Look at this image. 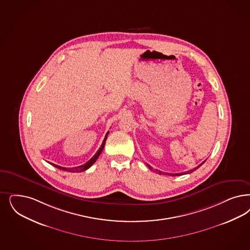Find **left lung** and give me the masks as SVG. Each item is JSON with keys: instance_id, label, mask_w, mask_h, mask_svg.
Segmentation results:
<instances>
[{"instance_id": "8db88e82", "label": "left lung", "mask_w": 250, "mask_h": 250, "mask_svg": "<svg viewBox=\"0 0 250 250\" xmlns=\"http://www.w3.org/2000/svg\"><path fill=\"white\" fill-rule=\"evenodd\" d=\"M205 162H206V161H204L203 163H201V164H199L198 166H197L196 168H194V169L190 170V171H188V173H190V172L196 171V170H197V169H198V168H199V167H200V166H201L202 164H204ZM146 165H147V167H148V168H149L150 170H152V167H151V166H149L148 164H146ZM155 171L156 172H158V173H160V174H162V173H164V174H165V172H161V171H158V170H155ZM166 174H169V175H171V176H176V175H182V174H186V172H184V173H183V172H181V173H169V172H166Z\"/></svg>"}]
</instances>
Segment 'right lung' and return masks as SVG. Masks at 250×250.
I'll return each mask as SVG.
<instances>
[{
    "label": "right lung",
    "mask_w": 250,
    "mask_h": 250,
    "mask_svg": "<svg viewBox=\"0 0 250 250\" xmlns=\"http://www.w3.org/2000/svg\"><path fill=\"white\" fill-rule=\"evenodd\" d=\"M108 134H109V131L107 132V134H106V136H105V138H104V141H103V144H102V146L101 147L99 148V150L95 153V155L88 161V162H86V164H83V165H80V166H78V167H75V168H66V167H61L59 165H56V164H51L54 166V167H56V168H58V169H60V170H63V171H67V172H84V171H86L87 170L92 164H94L95 162L97 161V159L99 158V156L101 155V153H102V151H103V149H104V145H105V142H106V139H107V137H108Z\"/></svg>",
    "instance_id": "right-lung-1"
}]
</instances>
